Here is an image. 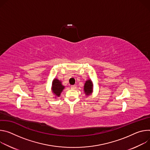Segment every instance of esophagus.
<instances>
[{
  "label": "esophagus",
  "mask_w": 150,
  "mask_h": 150,
  "mask_svg": "<svg viewBox=\"0 0 150 150\" xmlns=\"http://www.w3.org/2000/svg\"><path fill=\"white\" fill-rule=\"evenodd\" d=\"M76 88H77V86L76 85L71 86V89H75Z\"/></svg>",
  "instance_id": "34e87169"
}]
</instances>
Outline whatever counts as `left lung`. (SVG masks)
Returning <instances> with one entry per match:
<instances>
[{
	"mask_svg": "<svg viewBox=\"0 0 150 150\" xmlns=\"http://www.w3.org/2000/svg\"><path fill=\"white\" fill-rule=\"evenodd\" d=\"M93 85L92 81L91 79L87 80L84 85V92L85 95L87 96L92 94L93 92Z\"/></svg>",
	"mask_w": 150,
	"mask_h": 150,
	"instance_id": "obj_1",
	"label": "left lung"
}]
</instances>
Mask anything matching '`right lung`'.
Returning <instances> with one entry per match:
<instances>
[{"instance_id":"right-lung-1","label":"right lung","mask_w":150,"mask_h":150,"mask_svg":"<svg viewBox=\"0 0 150 150\" xmlns=\"http://www.w3.org/2000/svg\"><path fill=\"white\" fill-rule=\"evenodd\" d=\"M65 88V86L62 84V81L57 78H55L52 82L51 91L54 94L55 98L60 96L61 92Z\"/></svg>"}]
</instances>
